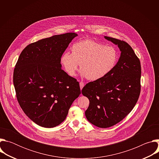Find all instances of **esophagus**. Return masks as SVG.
<instances>
[{"label":"esophagus","mask_w":159,"mask_h":159,"mask_svg":"<svg viewBox=\"0 0 159 159\" xmlns=\"http://www.w3.org/2000/svg\"><path fill=\"white\" fill-rule=\"evenodd\" d=\"M79 84H80V89L82 90V88H83V87H84V82H80L79 83Z\"/></svg>","instance_id":"esophagus-1"}]
</instances>
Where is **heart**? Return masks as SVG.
Here are the masks:
<instances>
[{
  "label": "heart",
  "instance_id": "obj_1",
  "mask_svg": "<svg viewBox=\"0 0 159 159\" xmlns=\"http://www.w3.org/2000/svg\"><path fill=\"white\" fill-rule=\"evenodd\" d=\"M72 53L65 52L61 63L68 75L74 77L79 64L81 75L89 80H98L107 75L115 66L118 53L112 46H104L98 42L86 39L72 44Z\"/></svg>",
  "mask_w": 159,
  "mask_h": 159
}]
</instances>
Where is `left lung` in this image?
<instances>
[{
  "label": "left lung",
  "mask_w": 159,
  "mask_h": 159,
  "mask_svg": "<svg viewBox=\"0 0 159 159\" xmlns=\"http://www.w3.org/2000/svg\"><path fill=\"white\" fill-rule=\"evenodd\" d=\"M104 38L118 45L121 52L118 61L107 75L87 84L82 90L90 102L86 118L102 128L117 124L133 109L140 93L142 72L140 60L126 42Z\"/></svg>",
  "instance_id": "1"
}]
</instances>
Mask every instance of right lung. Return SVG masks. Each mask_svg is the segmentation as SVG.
Wrapping results in <instances>:
<instances>
[{
	"label": "right lung",
	"mask_w": 159,
	"mask_h": 159,
	"mask_svg": "<svg viewBox=\"0 0 159 159\" xmlns=\"http://www.w3.org/2000/svg\"><path fill=\"white\" fill-rule=\"evenodd\" d=\"M74 33L55 35L30 44L15 66L13 83L17 99L36 124L53 128L66 118L80 94L79 83L61 69V57Z\"/></svg>",
	"instance_id": "add662e5"
}]
</instances>
